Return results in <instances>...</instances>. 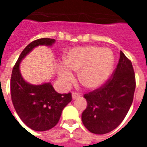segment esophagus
Segmentation results:
<instances>
[{
  "instance_id": "esophagus-1",
  "label": "esophagus",
  "mask_w": 147,
  "mask_h": 147,
  "mask_svg": "<svg viewBox=\"0 0 147 147\" xmlns=\"http://www.w3.org/2000/svg\"><path fill=\"white\" fill-rule=\"evenodd\" d=\"M71 97H72V99L73 100H75V99H76V98H80V94H78V93H72V94H71Z\"/></svg>"
}]
</instances>
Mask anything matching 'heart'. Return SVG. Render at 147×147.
Masks as SVG:
<instances>
[{
	"label": "heart",
	"instance_id": "b5f03b06",
	"mask_svg": "<svg viewBox=\"0 0 147 147\" xmlns=\"http://www.w3.org/2000/svg\"><path fill=\"white\" fill-rule=\"evenodd\" d=\"M114 54L108 48L97 46L75 47L65 53L64 64L58 67L60 82L67 87L74 81L72 71L78 72V79L90 89L101 87L111 76Z\"/></svg>",
	"mask_w": 147,
	"mask_h": 147
}]
</instances>
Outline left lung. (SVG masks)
Wrapping results in <instances>:
<instances>
[{"instance_id":"1","label":"left lung","mask_w":147,"mask_h":147,"mask_svg":"<svg viewBox=\"0 0 147 147\" xmlns=\"http://www.w3.org/2000/svg\"><path fill=\"white\" fill-rule=\"evenodd\" d=\"M136 88L132 63L122 51L112 78L105 85L84 95L87 107L82 121L90 132L105 134L117 127L132 105Z\"/></svg>"}]
</instances>
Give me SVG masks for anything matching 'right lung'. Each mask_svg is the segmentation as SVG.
<instances>
[{
  "label": "right lung",
  "mask_w": 147,
  "mask_h": 147,
  "mask_svg": "<svg viewBox=\"0 0 147 147\" xmlns=\"http://www.w3.org/2000/svg\"><path fill=\"white\" fill-rule=\"evenodd\" d=\"M54 39L42 38L27 45L20 55L12 71L10 92L13 105L21 121L36 131H46L59 121L63 108L71 100V93L59 94L51 82L33 85L23 78L20 65L22 60L39 46L52 47Z\"/></svg>",
  "instance_id": "add662e5"
}]
</instances>
